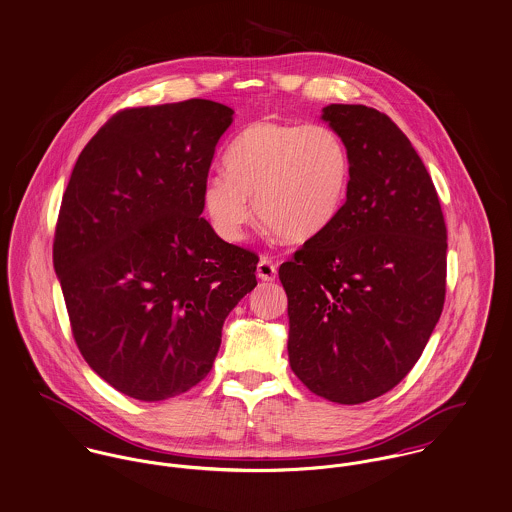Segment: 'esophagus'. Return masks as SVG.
Returning a JSON list of instances; mask_svg holds the SVG:
<instances>
[{"instance_id":"esophagus-1","label":"esophagus","mask_w":512,"mask_h":512,"mask_svg":"<svg viewBox=\"0 0 512 512\" xmlns=\"http://www.w3.org/2000/svg\"><path fill=\"white\" fill-rule=\"evenodd\" d=\"M257 277L261 281H275L277 277V265L269 257H261L257 263Z\"/></svg>"}]
</instances>
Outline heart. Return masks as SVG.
Masks as SVG:
<instances>
[{"mask_svg":"<svg viewBox=\"0 0 512 512\" xmlns=\"http://www.w3.org/2000/svg\"><path fill=\"white\" fill-rule=\"evenodd\" d=\"M351 159L338 131L324 123L255 121L226 151V171L208 174L202 208L220 237L241 241L255 214L286 239L328 228L347 196Z\"/></svg>","mask_w":512,"mask_h":512,"instance_id":"b5f03b06","label":"heart"}]
</instances>
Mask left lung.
Wrapping results in <instances>:
<instances>
[{"label":"left lung","instance_id":"left-lung-1","mask_svg":"<svg viewBox=\"0 0 512 512\" xmlns=\"http://www.w3.org/2000/svg\"><path fill=\"white\" fill-rule=\"evenodd\" d=\"M351 176L336 220L279 269L288 359L318 397L361 404L408 375L446 298L448 233L432 178L389 115L332 104Z\"/></svg>","mask_w":512,"mask_h":512}]
</instances>
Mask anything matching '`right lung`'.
Returning a JSON list of instances; mask_svg holds the SVG:
<instances>
[{"mask_svg":"<svg viewBox=\"0 0 512 512\" xmlns=\"http://www.w3.org/2000/svg\"><path fill=\"white\" fill-rule=\"evenodd\" d=\"M233 110L212 100L133 108L84 147L58 214L53 263L76 345L106 383L157 402L198 385L259 257L200 218Z\"/></svg>","mask_w":512,"mask_h":512,"instance_id":"add662e5","label":"right lung"}]
</instances>
